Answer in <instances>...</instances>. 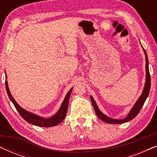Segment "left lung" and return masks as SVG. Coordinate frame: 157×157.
Masks as SVG:
<instances>
[{
	"label": "left lung",
	"mask_w": 157,
	"mask_h": 157,
	"mask_svg": "<svg viewBox=\"0 0 157 157\" xmlns=\"http://www.w3.org/2000/svg\"><path fill=\"white\" fill-rule=\"evenodd\" d=\"M144 51V54L146 57V82L144 85V88L143 92L140 96V97L139 98V99L136 101V102L135 103V104L133 106L132 110L130 111L129 113H128L127 117L124 118V119H112V118H110L107 117L105 114H104L99 109H98L97 105H96L95 101H94V98L91 96V101L92 102V104H93L94 109L95 110V112L97 115V117L99 118L101 120H102L103 121L106 122V123L108 124H124L126 123V122H128L131 121V120L134 119V117H136L137 114L139 113L141 109L142 108L144 104L146 99L148 97V95L149 94L150 91V87H151V77H150L149 74V61H148V56L147 54V52L143 48Z\"/></svg>",
	"instance_id": "1"
}]
</instances>
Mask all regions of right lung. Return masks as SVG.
I'll list each match as a JSON object with an SVG mask.
<instances>
[{
  "label": "right lung",
  "mask_w": 157,
  "mask_h": 157,
  "mask_svg": "<svg viewBox=\"0 0 157 157\" xmlns=\"http://www.w3.org/2000/svg\"><path fill=\"white\" fill-rule=\"evenodd\" d=\"M6 78L7 79V76L6 77ZM6 88L8 97H9L10 100L11 101L15 107H16V110L18 111V113H20V115L22 117L23 119H25V121L29 122L30 124H33V125L35 126H42V127H51V126H56L58 124L61 123V122L63 121V120L66 117V112H67L68 101H69L71 94V91L73 90V88H71V89H70V91L68 92L67 94H66V97L64 98L63 101L62 103L61 106L60 107L59 110L58 111V112L56 113L55 115H53V117L46 119V118L39 117V116L29 112V111L25 110V109H23L22 107L19 106V105L17 104L16 101H15L13 97L12 96L11 94H10L7 81H6Z\"/></svg>",
  "instance_id": "1"
}]
</instances>
